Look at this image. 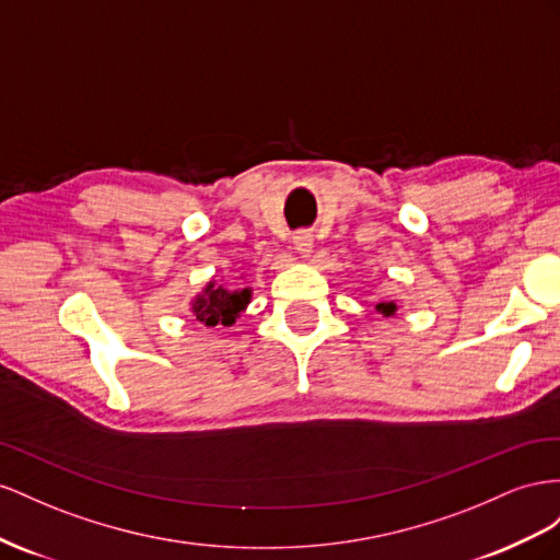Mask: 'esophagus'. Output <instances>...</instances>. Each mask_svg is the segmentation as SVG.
Masks as SVG:
<instances>
[{"mask_svg": "<svg viewBox=\"0 0 560 560\" xmlns=\"http://www.w3.org/2000/svg\"><path fill=\"white\" fill-rule=\"evenodd\" d=\"M293 248H295L300 255H310L312 248H314V236H312V232H307V230L295 232V236H293Z\"/></svg>", "mask_w": 560, "mask_h": 560, "instance_id": "obj_1", "label": "esophagus"}]
</instances>
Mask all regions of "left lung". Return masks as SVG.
Here are the masks:
<instances>
[{
    "label": "left lung",
    "instance_id": "1",
    "mask_svg": "<svg viewBox=\"0 0 560 560\" xmlns=\"http://www.w3.org/2000/svg\"><path fill=\"white\" fill-rule=\"evenodd\" d=\"M375 310H377V312H382L385 316H394L396 305H394V302H380V305H377Z\"/></svg>",
    "mask_w": 560,
    "mask_h": 560
}]
</instances>
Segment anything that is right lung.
I'll use <instances>...</instances> for the list:
<instances>
[{
  "label": "right lung",
  "instance_id": "right-lung-1",
  "mask_svg": "<svg viewBox=\"0 0 560 560\" xmlns=\"http://www.w3.org/2000/svg\"><path fill=\"white\" fill-rule=\"evenodd\" d=\"M248 302H250V289L230 291L211 281L206 285V291L191 302V314H195L199 324L209 328L232 326L236 322V316L246 310Z\"/></svg>",
  "mask_w": 560,
  "mask_h": 560
}]
</instances>
